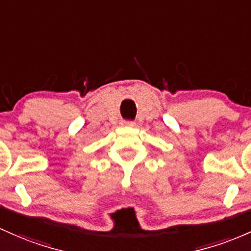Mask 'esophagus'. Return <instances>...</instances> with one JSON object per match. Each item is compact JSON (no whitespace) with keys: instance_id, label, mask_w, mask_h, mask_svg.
Here are the masks:
<instances>
[{"instance_id":"obj_1","label":"esophagus","mask_w":251,"mask_h":251,"mask_svg":"<svg viewBox=\"0 0 251 251\" xmlns=\"http://www.w3.org/2000/svg\"><path fill=\"white\" fill-rule=\"evenodd\" d=\"M125 125L130 126V127H133V126L136 125V123H134V121H125Z\"/></svg>"}]
</instances>
